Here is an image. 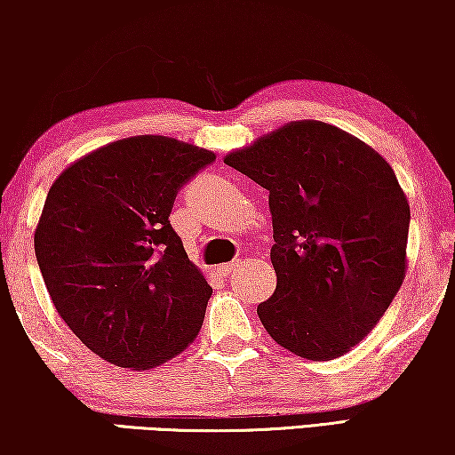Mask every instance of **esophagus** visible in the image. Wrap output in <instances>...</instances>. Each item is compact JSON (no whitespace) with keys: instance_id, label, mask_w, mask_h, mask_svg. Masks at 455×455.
Segmentation results:
<instances>
[{"instance_id":"1","label":"esophagus","mask_w":455,"mask_h":455,"mask_svg":"<svg viewBox=\"0 0 455 455\" xmlns=\"http://www.w3.org/2000/svg\"><path fill=\"white\" fill-rule=\"evenodd\" d=\"M235 267H238V263H234V260H232V263H223V265L217 267V273H220V275H223V277H228L235 271Z\"/></svg>"}]
</instances>
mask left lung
Segmentation results:
<instances>
[{
  "mask_svg": "<svg viewBox=\"0 0 455 455\" xmlns=\"http://www.w3.org/2000/svg\"><path fill=\"white\" fill-rule=\"evenodd\" d=\"M223 164L269 190L277 285L257 315L285 350L333 360L372 331L406 277L410 204L356 136L290 122Z\"/></svg>",
  "mask_w": 455,
  "mask_h": 455,
  "instance_id": "obj_1",
  "label": "left lung"
}]
</instances>
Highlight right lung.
Returning a JSON list of instances; mask_svg holds the SVG:
<instances>
[{
  "label": "right lung",
  "mask_w": 455,
  "mask_h": 455,
  "mask_svg": "<svg viewBox=\"0 0 455 455\" xmlns=\"http://www.w3.org/2000/svg\"><path fill=\"white\" fill-rule=\"evenodd\" d=\"M215 153L167 136H130L74 161L49 188L35 254L55 310L99 358L148 371L201 331L213 288L170 213Z\"/></svg>",
  "instance_id": "right-lung-1"
}]
</instances>
